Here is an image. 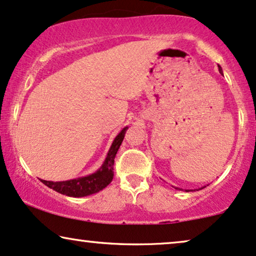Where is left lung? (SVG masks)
<instances>
[{"label":"left lung","mask_w":256,"mask_h":256,"mask_svg":"<svg viewBox=\"0 0 256 256\" xmlns=\"http://www.w3.org/2000/svg\"><path fill=\"white\" fill-rule=\"evenodd\" d=\"M218 72H221V74H222V69H221V67H220V66H218ZM186 192H189V190H186Z\"/></svg>","instance_id":"left-lung-1"}]
</instances>
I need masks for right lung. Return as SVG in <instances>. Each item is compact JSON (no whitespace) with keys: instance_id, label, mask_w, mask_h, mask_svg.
I'll list each match as a JSON object with an SVG mask.
<instances>
[{"instance_id":"obj_1","label":"right lung","mask_w":256,"mask_h":256,"mask_svg":"<svg viewBox=\"0 0 256 256\" xmlns=\"http://www.w3.org/2000/svg\"><path fill=\"white\" fill-rule=\"evenodd\" d=\"M127 129L128 127H124L114 138L104 164L94 174L60 182L41 180L42 184H44L49 188L54 189L55 192H58L60 194L67 195V196L72 198L87 196V195L95 194L98 192L102 190V189L110 184L112 178H114V172H112L114 170V158L118 148H120L122 141H124Z\"/></svg>"}]
</instances>
